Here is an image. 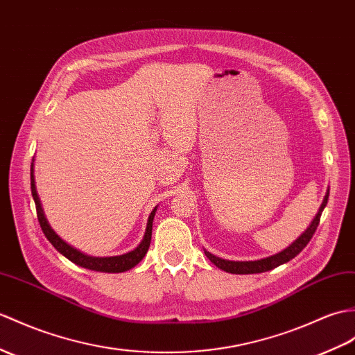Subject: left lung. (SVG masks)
Masks as SVG:
<instances>
[{"label":"left lung","mask_w":355,"mask_h":355,"mask_svg":"<svg viewBox=\"0 0 355 355\" xmlns=\"http://www.w3.org/2000/svg\"><path fill=\"white\" fill-rule=\"evenodd\" d=\"M328 195H329V189L327 191V195L324 198L322 204H320L318 215L315 216V219H313L310 227L298 239H296L292 245L287 246V248L283 250L282 252L270 255V257H266V259L255 260V261H232V260L219 259V257H216V255L210 254L209 251H204V254L207 255V259L213 263V265H216L222 270L230 272V274H260V272H266V270L274 269L279 265H283V263H287L289 260L295 259L296 255L306 248L307 243L310 242V239L313 237V234H315L316 228L319 225L320 215H322V211L328 202Z\"/></svg>","instance_id":"obj_1"}]
</instances>
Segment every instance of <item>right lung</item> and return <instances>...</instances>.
Returning <instances> with one entry per match:
<instances>
[{
  "instance_id": "1",
  "label": "right lung",
  "mask_w": 355,
  "mask_h": 355,
  "mask_svg": "<svg viewBox=\"0 0 355 355\" xmlns=\"http://www.w3.org/2000/svg\"><path fill=\"white\" fill-rule=\"evenodd\" d=\"M35 162V159H33ZM30 177H31V195H33V200H35L36 204V211H37V219H39V224L40 228H42V232L45 234V237L48 239L54 248L59 251L60 254H63L66 259L71 260L72 263H76V265L81 266V268H86L90 270H98V272H113V274H118V272H125L131 268H135L137 263L145 257V254L148 252V248H150V243H151V233H153V220H154V215H155V207L150 218H148V224H146V232L144 236V241L139 243V246L136 250L130 251L127 254H122V255H114V257H90V255H86L83 252H80L78 250L72 248L71 245L66 243L63 239H60L59 236L55 234L54 230L49 227L48 220L45 218V213L42 209V204H40L39 200V195L36 192V184H35V171H33V163H31V172H30Z\"/></svg>"
}]
</instances>
